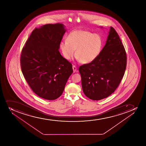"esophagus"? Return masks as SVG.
Segmentation results:
<instances>
[{
	"instance_id": "34e87169",
	"label": "esophagus",
	"mask_w": 146,
	"mask_h": 146,
	"mask_svg": "<svg viewBox=\"0 0 146 146\" xmlns=\"http://www.w3.org/2000/svg\"><path fill=\"white\" fill-rule=\"evenodd\" d=\"M72 68H73V73H75V72H77V67L76 66H75V65H73V66H72Z\"/></svg>"
}]
</instances>
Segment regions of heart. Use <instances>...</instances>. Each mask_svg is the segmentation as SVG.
Masks as SVG:
<instances>
[{
  "mask_svg": "<svg viewBox=\"0 0 146 146\" xmlns=\"http://www.w3.org/2000/svg\"><path fill=\"white\" fill-rule=\"evenodd\" d=\"M103 46L101 36L88 31L78 29L72 31L66 40L61 41L59 48L65 58L71 60L75 54L77 58L83 64L90 63L97 58Z\"/></svg>",
  "mask_w": 146,
  "mask_h": 146,
  "instance_id": "1",
  "label": "heart"
}]
</instances>
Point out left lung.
<instances>
[{
  "instance_id": "8db88e82",
  "label": "left lung",
  "mask_w": 146,
  "mask_h": 146,
  "mask_svg": "<svg viewBox=\"0 0 146 146\" xmlns=\"http://www.w3.org/2000/svg\"><path fill=\"white\" fill-rule=\"evenodd\" d=\"M126 66L124 46L115 29L110 27L106 43L99 56L79 68L84 94L93 100L108 97L119 85Z\"/></svg>"
}]
</instances>
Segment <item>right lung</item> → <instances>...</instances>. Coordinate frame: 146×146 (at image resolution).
<instances>
[{"label": "right lung", "mask_w": 146, "mask_h": 146, "mask_svg": "<svg viewBox=\"0 0 146 146\" xmlns=\"http://www.w3.org/2000/svg\"><path fill=\"white\" fill-rule=\"evenodd\" d=\"M66 31L60 23L35 28L22 50L23 76L34 92L44 99L59 98L73 73L72 64L58 50Z\"/></svg>", "instance_id": "add662e5"}]
</instances>
